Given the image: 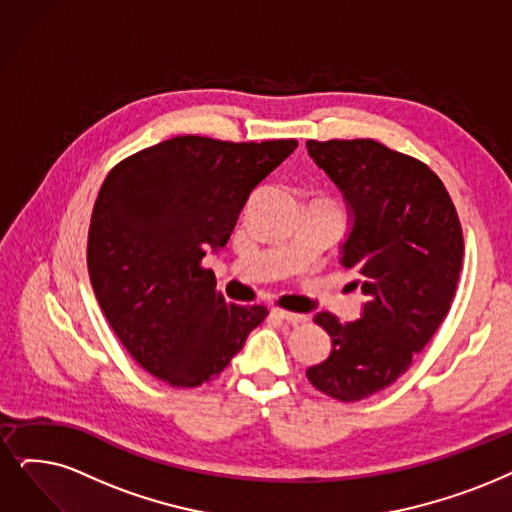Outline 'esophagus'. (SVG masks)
Masks as SVG:
<instances>
[{"mask_svg":"<svg viewBox=\"0 0 512 512\" xmlns=\"http://www.w3.org/2000/svg\"><path fill=\"white\" fill-rule=\"evenodd\" d=\"M273 315L279 317L285 323H290V325H302V323L309 321V315H300V313H292V311H285V309H273Z\"/></svg>","mask_w":512,"mask_h":512,"instance_id":"obj_1","label":"esophagus"}]
</instances>
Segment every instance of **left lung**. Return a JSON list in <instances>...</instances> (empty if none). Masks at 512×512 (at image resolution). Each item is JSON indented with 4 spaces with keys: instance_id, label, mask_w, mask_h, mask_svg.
<instances>
[{
    "instance_id": "1",
    "label": "left lung",
    "mask_w": 512,
    "mask_h": 512,
    "mask_svg": "<svg viewBox=\"0 0 512 512\" xmlns=\"http://www.w3.org/2000/svg\"><path fill=\"white\" fill-rule=\"evenodd\" d=\"M355 214L342 264L367 296L363 315L315 321L332 336V355L306 370L317 391L351 403L391 386L452 309L464 237L452 197L420 159L372 138L309 140Z\"/></svg>"
}]
</instances>
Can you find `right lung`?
Listing matches in <instances>:
<instances>
[{
  "label": "right lung",
  "instance_id": "1",
  "mask_svg": "<svg viewBox=\"0 0 512 512\" xmlns=\"http://www.w3.org/2000/svg\"><path fill=\"white\" fill-rule=\"evenodd\" d=\"M296 145L174 136L102 182L88 231L92 288L126 351L161 382L214 380L267 319V306L224 300L201 260L229 241L252 189Z\"/></svg>",
  "mask_w": 512,
  "mask_h": 512
}]
</instances>
